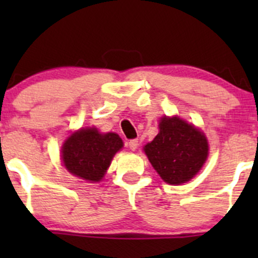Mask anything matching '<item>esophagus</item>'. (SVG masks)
<instances>
[{"label":"esophagus","instance_id":"34e87169","mask_svg":"<svg viewBox=\"0 0 258 258\" xmlns=\"http://www.w3.org/2000/svg\"><path fill=\"white\" fill-rule=\"evenodd\" d=\"M128 147L130 150L136 151L137 147H139V141H137V140H131V141L128 142Z\"/></svg>","mask_w":258,"mask_h":258}]
</instances>
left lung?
<instances>
[{
    "label": "left lung",
    "instance_id": "8db88e82",
    "mask_svg": "<svg viewBox=\"0 0 258 258\" xmlns=\"http://www.w3.org/2000/svg\"><path fill=\"white\" fill-rule=\"evenodd\" d=\"M145 152L161 178L170 184L189 181L204 166L209 144L200 130L178 117H163L160 132Z\"/></svg>",
    "mask_w": 258,
    "mask_h": 258
}]
</instances>
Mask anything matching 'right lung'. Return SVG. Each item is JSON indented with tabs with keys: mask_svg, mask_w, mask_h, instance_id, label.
<instances>
[{
	"mask_svg": "<svg viewBox=\"0 0 258 258\" xmlns=\"http://www.w3.org/2000/svg\"><path fill=\"white\" fill-rule=\"evenodd\" d=\"M122 146V140L113 132L100 134L96 128H82L66 140L62 147V161L72 175L98 182Z\"/></svg>",
	"mask_w": 258,
	"mask_h": 258,
	"instance_id": "1",
	"label": "right lung"
}]
</instances>
